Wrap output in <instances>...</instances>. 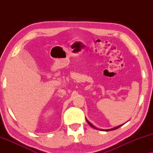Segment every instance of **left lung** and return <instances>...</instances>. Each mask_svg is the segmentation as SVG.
I'll return each mask as SVG.
<instances>
[{
	"label": "left lung",
	"mask_w": 153,
	"mask_h": 153,
	"mask_svg": "<svg viewBox=\"0 0 153 153\" xmlns=\"http://www.w3.org/2000/svg\"><path fill=\"white\" fill-rule=\"evenodd\" d=\"M86 120H87V122L88 123H89V125L91 127H92V128H94V129H96V130H102V131H106V132H107V131H111V130H117V129H118L119 128H120V126H122L123 125V124H122V125H120V126H117V127H115V128H111V129H107V130H102V129H98V128H96V127H95V126H94L93 125H92L91 123H90L89 120H88L87 119H86Z\"/></svg>",
	"instance_id": "8db88e82"
}]
</instances>
